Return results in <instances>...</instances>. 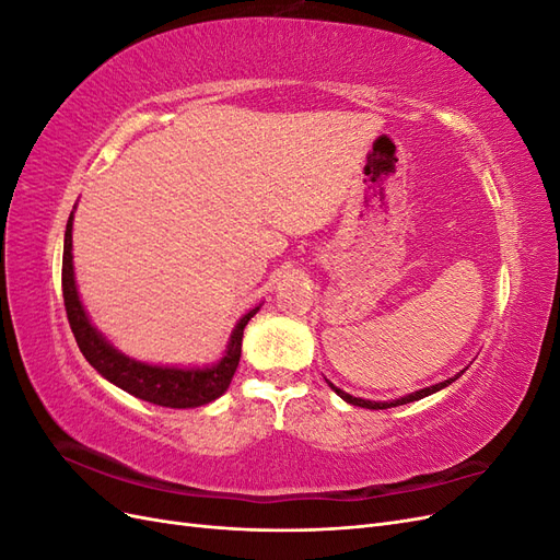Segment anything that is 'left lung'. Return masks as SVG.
<instances>
[{"mask_svg":"<svg viewBox=\"0 0 560 560\" xmlns=\"http://www.w3.org/2000/svg\"><path fill=\"white\" fill-rule=\"evenodd\" d=\"M463 374V371H460ZM460 374L457 376H453V378H448V381H444V383H436V385H430V387H422V389H418V393H411V395H406V397H401V399H393V401H371V399H360V397H352V395H348V393H343L341 387H336L334 383H329V387L334 389V393L341 397V399H346L348 404H352V406H362V409H374V411H378V409H393V406H401V404H409V401H418V399H422V397H428V395H434V393H439V389H444L446 385H451L453 381H457L460 378Z\"/></svg>","mask_w":560,"mask_h":560,"instance_id":"8db88e82","label":"left lung"}]
</instances>
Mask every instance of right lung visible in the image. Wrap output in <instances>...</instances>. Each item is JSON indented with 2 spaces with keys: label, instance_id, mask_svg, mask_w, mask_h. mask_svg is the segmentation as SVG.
I'll list each match as a JSON object with an SVG mask.
<instances>
[{
  "label": "right lung",
  "instance_id": "1",
  "mask_svg": "<svg viewBox=\"0 0 560 560\" xmlns=\"http://www.w3.org/2000/svg\"><path fill=\"white\" fill-rule=\"evenodd\" d=\"M72 222L74 214L67 219L65 229V247H62V299L67 319H70L72 334L77 338V346L83 352V358L97 371L100 376H105L116 387L126 389L128 395L144 399L156 406H167V409H196V406L210 404L217 397L226 393L231 385V378L238 369L241 362V348H243V331L247 322L257 315L259 306L245 313L238 325H235L231 341L222 354V360H217L212 366H156L128 358V354L118 352L107 338L100 334L93 322L89 319L83 303L77 292L74 280V264H72Z\"/></svg>",
  "mask_w": 560,
  "mask_h": 560
}]
</instances>
